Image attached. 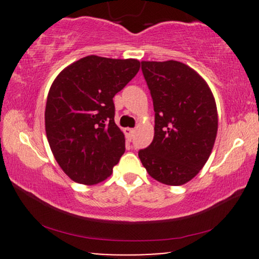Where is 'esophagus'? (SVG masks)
<instances>
[{"label":"esophagus","mask_w":259,"mask_h":259,"mask_svg":"<svg viewBox=\"0 0 259 259\" xmlns=\"http://www.w3.org/2000/svg\"><path fill=\"white\" fill-rule=\"evenodd\" d=\"M134 132H135V130L132 129V127H125V129H124V134H125V138L127 141H132V139L134 136Z\"/></svg>","instance_id":"34e87169"}]
</instances>
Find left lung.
<instances>
[{
  "mask_svg": "<svg viewBox=\"0 0 259 259\" xmlns=\"http://www.w3.org/2000/svg\"><path fill=\"white\" fill-rule=\"evenodd\" d=\"M141 69L153 101L154 136L139 158L153 179L183 185L203 168L214 146V97L200 74L181 62L144 61Z\"/></svg>",
  "mask_w": 259,
  "mask_h": 259,
  "instance_id": "obj_1",
  "label": "left lung"
}]
</instances>
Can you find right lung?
<instances>
[{
  "label": "right lung",
  "mask_w": 259,
  "mask_h": 259,
  "mask_svg": "<svg viewBox=\"0 0 259 259\" xmlns=\"http://www.w3.org/2000/svg\"><path fill=\"white\" fill-rule=\"evenodd\" d=\"M140 69L138 59L88 56L58 74L49 91L45 127L59 167L73 181L95 185L125 152L113 97Z\"/></svg>",
  "instance_id": "1"
}]
</instances>
